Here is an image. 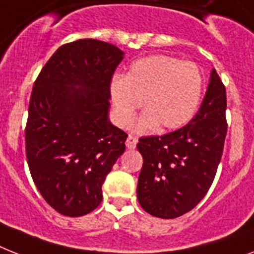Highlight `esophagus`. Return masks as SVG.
<instances>
[{
	"instance_id": "obj_1",
	"label": "esophagus",
	"mask_w": 254,
	"mask_h": 254,
	"mask_svg": "<svg viewBox=\"0 0 254 254\" xmlns=\"http://www.w3.org/2000/svg\"><path fill=\"white\" fill-rule=\"evenodd\" d=\"M136 144H137V137L133 135H128L127 141H126V146H127L128 149H135Z\"/></svg>"
}]
</instances>
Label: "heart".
Instances as JSON below:
<instances>
[{
  "label": "heart",
  "instance_id": "1",
  "mask_svg": "<svg viewBox=\"0 0 254 254\" xmlns=\"http://www.w3.org/2000/svg\"><path fill=\"white\" fill-rule=\"evenodd\" d=\"M204 79L197 66L163 54L135 61L125 77L110 83L114 115L122 127H129L136 110L142 105L137 129L145 132L160 125L175 129L187 125L200 104Z\"/></svg>",
  "mask_w": 254,
  "mask_h": 254
}]
</instances>
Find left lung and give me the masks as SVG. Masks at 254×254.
Returning a JSON list of instances; mask_svg holds the SVG:
<instances>
[{"instance_id":"8db88e82","label":"left lung","mask_w":254,"mask_h":254,"mask_svg":"<svg viewBox=\"0 0 254 254\" xmlns=\"http://www.w3.org/2000/svg\"><path fill=\"white\" fill-rule=\"evenodd\" d=\"M226 88L213 68L197 114L177 131L141 137L137 200L146 213L173 219L192 210L210 188L225 145Z\"/></svg>"}]
</instances>
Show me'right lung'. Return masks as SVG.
I'll return each mask as SVG.
<instances>
[{"label": "right lung", "mask_w": 254, "mask_h": 254, "mask_svg": "<svg viewBox=\"0 0 254 254\" xmlns=\"http://www.w3.org/2000/svg\"><path fill=\"white\" fill-rule=\"evenodd\" d=\"M123 52L93 39L56 50L33 84L26 154L37 190L60 214L80 217L102 201V184L126 149L109 121L110 83Z\"/></svg>", "instance_id": "right-lung-1"}]
</instances>
